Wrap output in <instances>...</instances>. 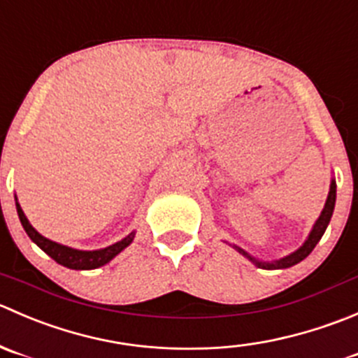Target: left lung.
<instances>
[{
	"label": "left lung",
	"mask_w": 358,
	"mask_h": 358,
	"mask_svg": "<svg viewBox=\"0 0 358 358\" xmlns=\"http://www.w3.org/2000/svg\"><path fill=\"white\" fill-rule=\"evenodd\" d=\"M334 203H336V182L332 180L331 182V191H329V196H327V201H325V207L324 210H322L320 217H318V221L315 222L313 229H311L310 236H308V240L304 242V245L301 247V249L296 250V252H292L291 256L284 257V259L280 261H275V263H259V261H256L254 257H250L249 254L243 252L242 249H238L240 252L243 254L245 257H249L252 263H256L259 268H264V270H282V268H289V266H294V264H298L299 261H303L304 257L308 256V254L311 252V250L315 249V245L318 243V240L322 238V235L325 233V228H327L329 221H331V215H332V210H334Z\"/></svg>",
	"instance_id": "8db88e82"
}]
</instances>
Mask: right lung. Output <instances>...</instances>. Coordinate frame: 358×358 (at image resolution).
I'll return each mask as SVG.
<instances>
[{
  "mask_svg": "<svg viewBox=\"0 0 358 358\" xmlns=\"http://www.w3.org/2000/svg\"><path fill=\"white\" fill-rule=\"evenodd\" d=\"M17 214H19L20 222H22L24 229H26V233L29 235V238L33 240L41 250H45L52 259H55L59 264H62V266L71 268V270H94V268L102 266V264L109 263L116 254L122 252L127 245H130V242H132L134 238V233H130V235L127 236V238H123L122 242L115 243V245L111 247H106V249L76 250V249H71V247L60 245V243H55L52 242V240L41 236L40 233L29 224V221H27V217L24 215L22 208H20L19 203H17Z\"/></svg>",
  "mask_w": 358,
  "mask_h": 358,
  "instance_id": "obj_1",
  "label": "right lung"
}]
</instances>
